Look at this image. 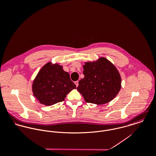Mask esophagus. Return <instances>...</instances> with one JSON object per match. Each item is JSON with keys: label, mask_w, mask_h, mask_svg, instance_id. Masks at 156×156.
Here are the masks:
<instances>
[{"label": "esophagus", "mask_w": 156, "mask_h": 156, "mask_svg": "<svg viewBox=\"0 0 156 156\" xmlns=\"http://www.w3.org/2000/svg\"><path fill=\"white\" fill-rule=\"evenodd\" d=\"M75 84H76V87H77L79 86V81H78V80H77V81H76V82H75Z\"/></svg>", "instance_id": "obj_1"}]
</instances>
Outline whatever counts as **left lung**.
I'll list each match as a JSON object with an SVG mask.
<instances>
[{
    "label": "left lung",
    "mask_w": 156,
    "mask_h": 156,
    "mask_svg": "<svg viewBox=\"0 0 156 156\" xmlns=\"http://www.w3.org/2000/svg\"><path fill=\"white\" fill-rule=\"evenodd\" d=\"M83 73L85 77L79 82L77 89L87 103L106 104L120 90V74L116 68L105 58L86 62Z\"/></svg>",
    "instance_id": "1"
}]
</instances>
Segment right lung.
Wrapping results in <instances>:
<instances>
[{"instance_id": "right-lung-1", "label": "right lung", "mask_w": 156, "mask_h": 156, "mask_svg": "<svg viewBox=\"0 0 156 156\" xmlns=\"http://www.w3.org/2000/svg\"><path fill=\"white\" fill-rule=\"evenodd\" d=\"M76 88L68 73L64 71L62 66L51 62L40 69L32 85L34 96L45 106L63 101L67 94Z\"/></svg>"}]
</instances>
